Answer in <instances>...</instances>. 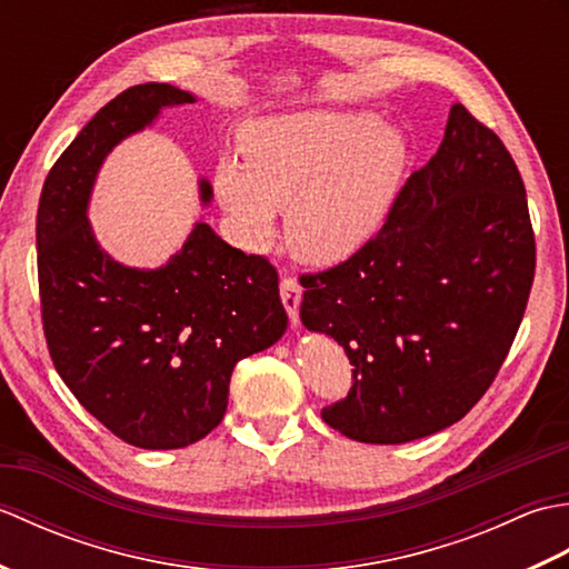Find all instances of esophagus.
Masks as SVG:
<instances>
[{"instance_id":"34e87169","label":"esophagus","mask_w":569,"mask_h":569,"mask_svg":"<svg viewBox=\"0 0 569 569\" xmlns=\"http://www.w3.org/2000/svg\"><path fill=\"white\" fill-rule=\"evenodd\" d=\"M300 296H303V288H300V283L296 281V278H283V281H281V300H283V308L288 312V318H291L293 328H298Z\"/></svg>"}]
</instances>
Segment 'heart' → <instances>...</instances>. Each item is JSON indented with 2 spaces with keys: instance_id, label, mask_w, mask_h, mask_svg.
<instances>
[{
  "instance_id": "heart-1",
  "label": "heart",
  "mask_w": 569,
  "mask_h": 569,
  "mask_svg": "<svg viewBox=\"0 0 569 569\" xmlns=\"http://www.w3.org/2000/svg\"><path fill=\"white\" fill-rule=\"evenodd\" d=\"M244 163L214 166V196L249 249L273 237L310 266H337L383 227L408 161L403 131L365 112L306 110L251 119L239 131Z\"/></svg>"
}]
</instances>
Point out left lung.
<instances>
[{"label":"left lung","mask_w":569,"mask_h":569,"mask_svg":"<svg viewBox=\"0 0 569 569\" xmlns=\"http://www.w3.org/2000/svg\"><path fill=\"white\" fill-rule=\"evenodd\" d=\"M536 271L521 173L452 104L445 139L352 259L300 278V320L345 347L355 383L322 420L401 445L467 416L509 355Z\"/></svg>","instance_id":"left-lung-1"}]
</instances>
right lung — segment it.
Wrapping results in <instances>:
<instances>
[{
    "label": "right lung",
    "instance_id": "right-lung-1",
    "mask_svg": "<svg viewBox=\"0 0 569 569\" xmlns=\"http://www.w3.org/2000/svg\"><path fill=\"white\" fill-rule=\"evenodd\" d=\"M192 92L147 82L94 114L48 173L39 214V288L48 352L90 416L143 450H178L220 426L239 359L281 340L278 273L196 222L159 269L114 261L92 232L94 180L117 143ZM200 202L212 186L200 178Z\"/></svg>",
    "mask_w": 569,
    "mask_h": 569
}]
</instances>
